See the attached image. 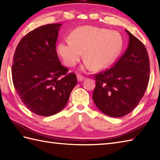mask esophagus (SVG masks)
<instances>
[{
	"label": "esophagus",
	"mask_w": 160,
	"mask_h": 160,
	"mask_svg": "<svg viewBox=\"0 0 160 160\" xmlns=\"http://www.w3.org/2000/svg\"><path fill=\"white\" fill-rule=\"evenodd\" d=\"M77 79L78 82H82V81H83L84 79H85V78L82 76H81V75H78Z\"/></svg>",
	"instance_id": "obj_1"
}]
</instances>
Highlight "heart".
<instances>
[{
	"label": "heart",
	"mask_w": 160,
	"mask_h": 160,
	"mask_svg": "<svg viewBox=\"0 0 160 160\" xmlns=\"http://www.w3.org/2000/svg\"><path fill=\"white\" fill-rule=\"evenodd\" d=\"M69 40L58 43L57 53L68 67L79 62L83 53L86 60L82 69L101 70L117 60L123 47L121 35L115 31L91 26L78 28L71 32Z\"/></svg>",
	"instance_id": "1"
}]
</instances>
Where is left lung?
<instances>
[{
    "label": "left lung",
    "mask_w": 160,
    "mask_h": 160,
    "mask_svg": "<svg viewBox=\"0 0 160 160\" xmlns=\"http://www.w3.org/2000/svg\"><path fill=\"white\" fill-rule=\"evenodd\" d=\"M129 36L127 50L113 67L95 76L93 100L101 112L110 117L124 116L136 107L148 87L150 62L144 44Z\"/></svg>",
    "instance_id": "obj_1"
}]
</instances>
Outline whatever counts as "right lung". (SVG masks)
Wrapping results in <instances>:
<instances>
[{"instance_id":"right-lung-1","label":"right lung","mask_w":160,"mask_h":160,"mask_svg":"<svg viewBox=\"0 0 160 160\" xmlns=\"http://www.w3.org/2000/svg\"><path fill=\"white\" fill-rule=\"evenodd\" d=\"M62 24H49L29 32L17 45L12 80L20 100L36 115L51 116L66 106L77 84L74 73L61 64L56 50Z\"/></svg>"}]
</instances>
